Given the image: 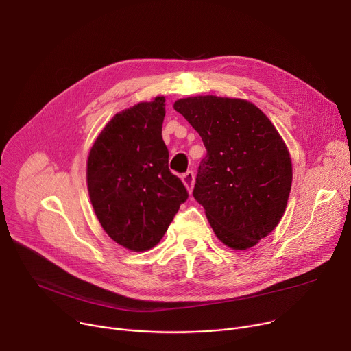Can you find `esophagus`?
Instances as JSON below:
<instances>
[{"mask_svg":"<svg viewBox=\"0 0 351 351\" xmlns=\"http://www.w3.org/2000/svg\"><path fill=\"white\" fill-rule=\"evenodd\" d=\"M182 180H183L184 186L187 187V190L191 193L193 186H194V172L193 171H187L186 173L182 175Z\"/></svg>","mask_w":351,"mask_h":351,"instance_id":"esophagus-1","label":"esophagus"}]
</instances>
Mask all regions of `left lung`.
I'll use <instances>...</instances> for the list:
<instances>
[{"mask_svg":"<svg viewBox=\"0 0 351 351\" xmlns=\"http://www.w3.org/2000/svg\"><path fill=\"white\" fill-rule=\"evenodd\" d=\"M202 136L207 156L193 197L228 247L256 245L279 223L291 187L287 148L260 108L237 98L198 95L173 104Z\"/></svg>","mask_w":351,"mask_h":351,"instance_id":"obj_1","label":"left lung"}]
</instances>
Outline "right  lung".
I'll return each mask as SVG.
<instances>
[{
	"instance_id": "obj_1",
	"label": "right lung",
	"mask_w": 351,
	"mask_h": 351,
	"mask_svg": "<svg viewBox=\"0 0 351 351\" xmlns=\"http://www.w3.org/2000/svg\"><path fill=\"white\" fill-rule=\"evenodd\" d=\"M164 103L157 97L117 114L88 154L87 187L95 215L108 236L132 252L154 247L189 197L168 167Z\"/></svg>"
}]
</instances>
